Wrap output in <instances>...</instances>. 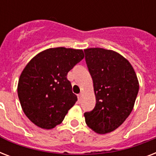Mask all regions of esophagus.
Instances as JSON below:
<instances>
[{"mask_svg":"<svg viewBox=\"0 0 156 156\" xmlns=\"http://www.w3.org/2000/svg\"><path fill=\"white\" fill-rule=\"evenodd\" d=\"M78 101H81V99H82V94L78 95Z\"/></svg>","mask_w":156,"mask_h":156,"instance_id":"34e87169","label":"esophagus"}]
</instances>
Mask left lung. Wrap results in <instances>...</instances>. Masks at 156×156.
Here are the masks:
<instances>
[{
  "instance_id": "left-lung-1",
  "label": "left lung",
  "mask_w": 156,
  "mask_h": 156,
  "mask_svg": "<svg viewBox=\"0 0 156 156\" xmlns=\"http://www.w3.org/2000/svg\"><path fill=\"white\" fill-rule=\"evenodd\" d=\"M84 52L96 99L95 108L84 113L86 123L95 133H110L133 110L139 90L138 78L129 61L118 52L101 48Z\"/></svg>"
}]
</instances>
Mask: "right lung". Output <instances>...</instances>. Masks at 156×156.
Masks as SVG:
<instances>
[{"label": "right lung", "instance_id": "right-lung-1", "mask_svg": "<svg viewBox=\"0 0 156 156\" xmlns=\"http://www.w3.org/2000/svg\"><path fill=\"white\" fill-rule=\"evenodd\" d=\"M84 58L82 49L48 48L35 56L23 69L18 95L25 115L35 126L51 129L63 121L78 100L67 73Z\"/></svg>", "mask_w": 156, "mask_h": 156}]
</instances>
